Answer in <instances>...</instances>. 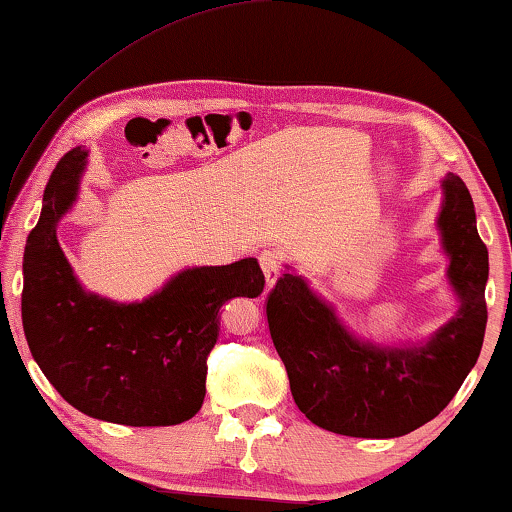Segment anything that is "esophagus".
Masks as SVG:
<instances>
[{"instance_id": "esophagus-1", "label": "esophagus", "mask_w": 512, "mask_h": 512, "mask_svg": "<svg viewBox=\"0 0 512 512\" xmlns=\"http://www.w3.org/2000/svg\"><path fill=\"white\" fill-rule=\"evenodd\" d=\"M258 261H261V268H263V275H265V286L272 289V286L277 284L279 279V270H282V261H279V256L275 251H263L261 256H258Z\"/></svg>"}]
</instances>
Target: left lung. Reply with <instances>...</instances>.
Segmentation results:
<instances>
[{
  "instance_id": "obj_1",
  "label": "left lung",
  "mask_w": 512,
  "mask_h": 512,
  "mask_svg": "<svg viewBox=\"0 0 512 512\" xmlns=\"http://www.w3.org/2000/svg\"><path fill=\"white\" fill-rule=\"evenodd\" d=\"M440 188L436 230L459 307L426 340L382 345L359 338L291 265L270 293V335L293 401L321 429L354 438L405 436L440 415L478 361L489 256L464 181L450 172Z\"/></svg>"
}]
</instances>
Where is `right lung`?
I'll list each match as a JSON object with an SVG mask.
<instances>
[{
    "label": "right lung",
    "instance_id": "add662e5",
    "mask_svg": "<svg viewBox=\"0 0 512 512\" xmlns=\"http://www.w3.org/2000/svg\"><path fill=\"white\" fill-rule=\"evenodd\" d=\"M88 149L55 165L23 258V328L41 373L83 415L125 426H172L205 401L207 354L230 298H256V258L172 275L144 300L118 303L86 291L58 242V223L79 200Z\"/></svg>",
    "mask_w": 512,
    "mask_h": 512
}]
</instances>
